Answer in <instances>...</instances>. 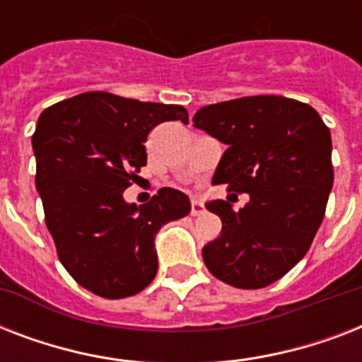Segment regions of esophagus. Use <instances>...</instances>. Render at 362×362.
Returning a JSON list of instances; mask_svg holds the SVG:
<instances>
[{
  "instance_id": "obj_1",
  "label": "esophagus",
  "mask_w": 362,
  "mask_h": 362,
  "mask_svg": "<svg viewBox=\"0 0 362 362\" xmlns=\"http://www.w3.org/2000/svg\"><path fill=\"white\" fill-rule=\"evenodd\" d=\"M203 201H201V199H193L192 201V214L193 216H197V214H201V212H203Z\"/></svg>"
}]
</instances>
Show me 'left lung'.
Instances as JSON below:
<instances>
[{
    "mask_svg": "<svg viewBox=\"0 0 362 362\" xmlns=\"http://www.w3.org/2000/svg\"><path fill=\"white\" fill-rule=\"evenodd\" d=\"M193 125L227 144L212 182L250 195L238 212L221 199L206 203L223 226L204 244V264L229 286H270L306 255L323 221L334 182L331 131L310 105L281 95L206 105Z\"/></svg>",
    "mask_w": 362,
    "mask_h": 362,
    "instance_id": "left-lung-1",
    "label": "left lung"
}]
</instances>
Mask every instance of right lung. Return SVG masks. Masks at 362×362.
Here are the masks:
<instances>
[{
  "label": "right lung",
  "mask_w": 362,
  "mask_h": 362,
  "mask_svg": "<svg viewBox=\"0 0 362 362\" xmlns=\"http://www.w3.org/2000/svg\"><path fill=\"white\" fill-rule=\"evenodd\" d=\"M187 124L182 105L142 103L86 92L42 110L31 136L35 186L65 270L88 291L124 298L158 272L156 235L192 210L186 193L161 187L146 204L127 203L125 187L146 165L148 133Z\"/></svg>",
  "instance_id": "1"
}]
</instances>
